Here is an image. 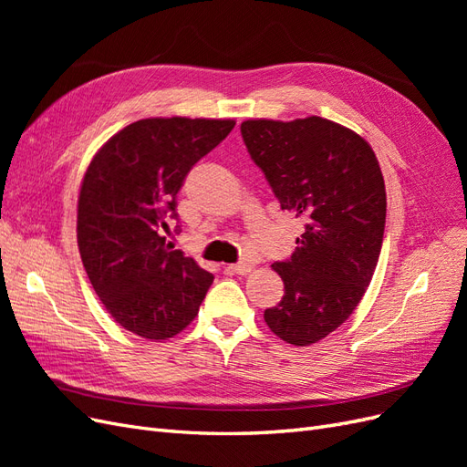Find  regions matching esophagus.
Returning a JSON list of instances; mask_svg holds the SVG:
<instances>
[{"label":"esophagus","mask_w":467,"mask_h":467,"mask_svg":"<svg viewBox=\"0 0 467 467\" xmlns=\"http://www.w3.org/2000/svg\"><path fill=\"white\" fill-rule=\"evenodd\" d=\"M225 271H228L230 275H247V273L253 271V265L242 261V263H235V265H228V266H225Z\"/></svg>","instance_id":"obj_1"}]
</instances>
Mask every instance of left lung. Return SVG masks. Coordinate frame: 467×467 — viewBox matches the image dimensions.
I'll use <instances>...</instances> for the list:
<instances>
[{
  "label": "left lung",
  "mask_w": 467,
  "mask_h": 467,
  "mask_svg": "<svg viewBox=\"0 0 467 467\" xmlns=\"http://www.w3.org/2000/svg\"><path fill=\"white\" fill-rule=\"evenodd\" d=\"M242 136L280 208L304 222L292 257L273 265L285 296L265 321L282 341L307 347L343 325L370 285L386 228L384 177L370 144L327 119L245 120Z\"/></svg>",
  "instance_id": "1"
}]
</instances>
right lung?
<instances>
[{"mask_svg":"<svg viewBox=\"0 0 467 467\" xmlns=\"http://www.w3.org/2000/svg\"><path fill=\"white\" fill-rule=\"evenodd\" d=\"M234 120L144 119L95 153L78 201V247L91 286L126 331L151 341L177 335L199 314L212 285L165 242L177 192Z\"/></svg>","mask_w":467,"mask_h":467,"instance_id":"obj_1","label":"right lung"}]
</instances>
